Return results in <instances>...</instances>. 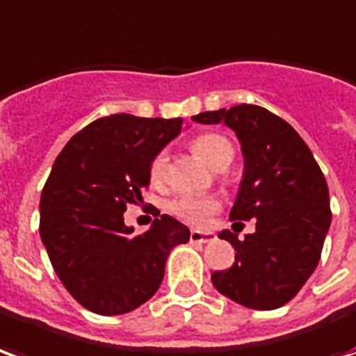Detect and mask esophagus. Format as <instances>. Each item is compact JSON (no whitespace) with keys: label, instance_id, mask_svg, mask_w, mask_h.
<instances>
[{"label":"esophagus","instance_id":"obj_1","mask_svg":"<svg viewBox=\"0 0 356 356\" xmlns=\"http://www.w3.org/2000/svg\"><path fill=\"white\" fill-rule=\"evenodd\" d=\"M189 241L191 243H210V241H214V235L203 232H191L189 233Z\"/></svg>","mask_w":356,"mask_h":356}]
</instances>
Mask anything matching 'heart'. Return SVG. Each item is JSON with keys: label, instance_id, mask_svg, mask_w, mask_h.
I'll use <instances>...</instances> for the list:
<instances>
[{"label": "heart", "instance_id": "heart-1", "mask_svg": "<svg viewBox=\"0 0 356 356\" xmlns=\"http://www.w3.org/2000/svg\"><path fill=\"white\" fill-rule=\"evenodd\" d=\"M193 149L203 161H207L210 167L220 168L225 163H232L233 147L232 144L220 136V134H203L193 140ZM167 176V153L161 152L149 163V180L153 184H163ZM220 203L214 197H195V195H180L170 201L168 209L184 222L193 225H201L207 222V218L216 212Z\"/></svg>", "mask_w": 356, "mask_h": 356}]
</instances>
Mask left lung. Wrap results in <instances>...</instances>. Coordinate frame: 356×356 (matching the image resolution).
I'll return each instance as SVG.
<instances>
[{
	"mask_svg": "<svg viewBox=\"0 0 356 356\" xmlns=\"http://www.w3.org/2000/svg\"><path fill=\"white\" fill-rule=\"evenodd\" d=\"M191 119L224 123L235 131L245 172L229 218L256 220V232L243 241L229 229L218 235L237 254L229 269L212 273V284L250 309L282 307L313 275L330 229V195L323 170L302 136L261 106L238 104Z\"/></svg>",
	"mask_w": 356,
	"mask_h": 356,
	"instance_id": "obj_1",
	"label": "left lung"
}]
</instances>
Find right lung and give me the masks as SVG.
Listing matches in <instances>:
<instances>
[{
	"mask_svg": "<svg viewBox=\"0 0 356 356\" xmlns=\"http://www.w3.org/2000/svg\"><path fill=\"white\" fill-rule=\"evenodd\" d=\"M181 118H100L56 157L40 201V235L53 269L75 302L98 315H123L161 286L165 264L189 229L163 214L134 235L127 204L149 186V163L181 131ZM159 214V212H157Z\"/></svg>",
	"mask_w": 356,
	"mask_h": 356,
	"instance_id": "obj_1",
	"label": "right lung"
}]
</instances>
